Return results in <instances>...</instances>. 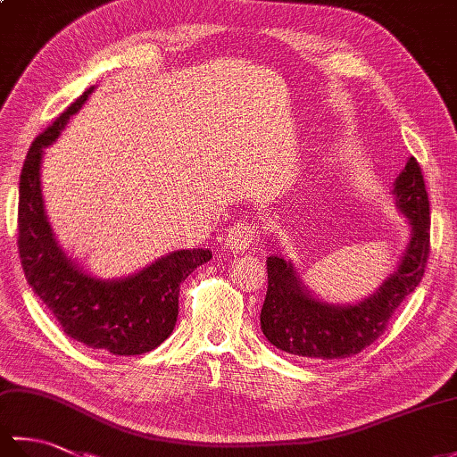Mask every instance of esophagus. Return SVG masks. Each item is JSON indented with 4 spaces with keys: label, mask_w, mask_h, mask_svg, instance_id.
<instances>
[{
    "label": "esophagus",
    "mask_w": 457,
    "mask_h": 457,
    "mask_svg": "<svg viewBox=\"0 0 457 457\" xmlns=\"http://www.w3.org/2000/svg\"><path fill=\"white\" fill-rule=\"evenodd\" d=\"M257 239V228L251 221H239L236 226H231L226 234V249L239 253L245 251L249 245H253Z\"/></svg>",
    "instance_id": "34e87169"
}]
</instances>
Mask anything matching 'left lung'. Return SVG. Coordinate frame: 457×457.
I'll use <instances>...</instances> for the list:
<instances>
[{
	"instance_id": "1",
	"label": "left lung",
	"mask_w": 457,
	"mask_h": 457,
	"mask_svg": "<svg viewBox=\"0 0 457 457\" xmlns=\"http://www.w3.org/2000/svg\"><path fill=\"white\" fill-rule=\"evenodd\" d=\"M396 210L409 220L411 239L401 263L373 295L355 304H329L304 287L290 261L267 257V296L261 329L277 349L310 359H344L371 345L385 332L404 298L420 285L430 253V202L420 164L406 161L395 180Z\"/></svg>"
}]
</instances>
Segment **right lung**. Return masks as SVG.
I'll return each instance as SVG.
<instances>
[{
  "mask_svg": "<svg viewBox=\"0 0 457 457\" xmlns=\"http://www.w3.org/2000/svg\"><path fill=\"white\" fill-rule=\"evenodd\" d=\"M92 90L94 86L58 115L27 153L19 179V257L27 283L68 337L113 355H141L172 334L179 318L180 283L212 259V251H172L139 273L104 280L86 273L58 245L43 200V154Z\"/></svg>",
  "mask_w": 457,
  "mask_h": 457,
  "instance_id": "obj_1",
  "label": "right lung"
}]
</instances>
